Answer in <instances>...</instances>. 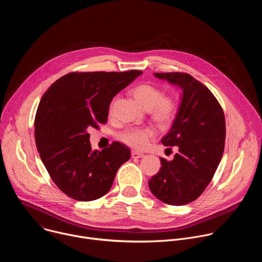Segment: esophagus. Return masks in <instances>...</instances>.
Returning <instances> with one entry per match:
<instances>
[{"instance_id":"1","label":"esophagus","mask_w":262,"mask_h":262,"mask_svg":"<svg viewBox=\"0 0 262 262\" xmlns=\"http://www.w3.org/2000/svg\"><path fill=\"white\" fill-rule=\"evenodd\" d=\"M144 157V154L142 152H139V151H132V158L134 159H139V158H143Z\"/></svg>"}]
</instances>
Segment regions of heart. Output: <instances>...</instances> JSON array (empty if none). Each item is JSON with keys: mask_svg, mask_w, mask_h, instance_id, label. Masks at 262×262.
<instances>
[{"mask_svg": "<svg viewBox=\"0 0 262 262\" xmlns=\"http://www.w3.org/2000/svg\"><path fill=\"white\" fill-rule=\"evenodd\" d=\"M132 95L137 102L149 112V115L158 123L167 125L177 115L178 102L172 95H165L163 90L152 84H139L132 89ZM156 129L150 126L127 127L119 134V139L135 149L145 148L156 136Z\"/></svg>", "mask_w": 262, "mask_h": 262, "instance_id": "1", "label": "heart"}]
</instances>
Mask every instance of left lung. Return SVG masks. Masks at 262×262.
<instances>
[{"mask_svg": "<svg viewBox=\"0 0 262 262\" xmlns=\"http://www.w3.org/2000/svg\"><path fill=\"white\" fill-rule=\"evenodd\" d=\"M155 76L182 88V98L165 146H177L172 161L161 158V170L148 181L151 193L170 205L196 200L211 181L222 159L226 138L223 108L202 83L185 72H157ZM170 149V148H168Z\"/></svg>", "mask_w": 262, "mask_h": 262, "instance_id": "8db88e82", "label": "left lung"}]
</instances>
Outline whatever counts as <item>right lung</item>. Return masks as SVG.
Returning <instances> with one entry per match:
<instances>
[{"instance_id": "1", "label": "right lung", "mask_w": 262, "mask_h": 262, "mask_svg": "<svg viewBox=\"0 0 262 262\" xmlns=\"http://www.w3.org/2000/svg\"><path fill=\"white\" fill-rule=\"evenodd\" d=\"M141 73L69 72L41 97L34 120L36 147L52 180L68 197L78 201L102 197L130 159L129 148L120 142L92 151L88 129L106 123L112 99Z\"/></svg>"}]
</instances>
